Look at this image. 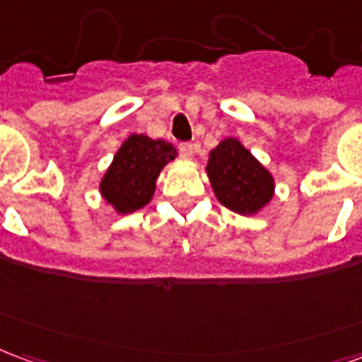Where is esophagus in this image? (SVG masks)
Returning a JSON list of instances; mask_svg holds the SVG:
<instances>
[{
  "mask_svg": "<svg viewBox=\"0 0 362 362\" xmlns=\"http://www.w3.org/2000/svg\"><path fill=\"white\" fill-rule=\"evenodd\" d=\"M178 151H180V155L182 157H186V158H192L194 157V145L192 143H180L178 145Z\"/></svg>",
  "mask_w": 362,
  "mask_h": 362,
  "instance_id": "obj_1",
  "label": "esophagus"
}]
</instances>
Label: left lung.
Returning <instances> with one entry per match:
<instances>
[{
    "instance_id": "obj_1",
    "label": "left lung",
    "mask_w": 362,
    "mask_h": 362,
    "mask_svg": "<svg viewBox=\"0 0 362 362\" xmlns=\"http://www.w3.org/2000/svg\"><path fill=\"white\" fill-rule=\"evenodd\" d=\"M207 174L217 199L236 213L259 211L273 196L272 174L233 137L209 153Z\"/></svg>"
}]
</instances>
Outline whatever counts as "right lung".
<instances>
[{"instance_id":"obj_1","label":"right lung","mask_w":362,"mask_h":362,"mask_svg":"<svg viewBox=\"0 0 362 362\" xmlns=\"http://www.w3.org/2000/svg\"><path fill=\"white\" fill-rule=\"evenodd\" d=\"M176 151L170 143L147 135H129L104 174L100 192L119 213H132L149 202L155 180Z\"/></svg>"}]
</instances>
